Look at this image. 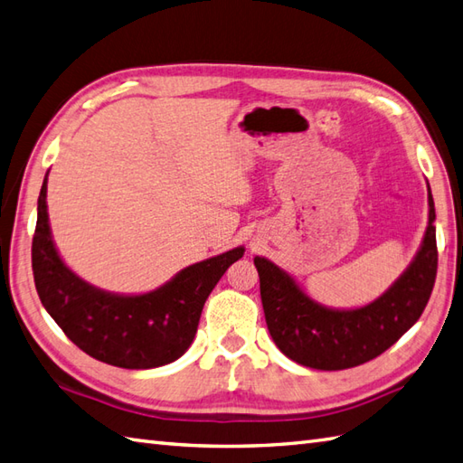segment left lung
I'll list each match as a JSON object with an SVG mask.
<instances>
[{"label":"left lung","mask_w":463,"mask_h":463,"mask_svg":"<svg viewBox=\"0 0 463 463\" xmlns=\"http://www.w3.org/2000/svg\"><path fill=\"white\" fill-rule=\"evenodd\" d=\"M428 185V227L420 249L394 284L371 304L337 309L309 298L280 266L254 258L268 331L286 357L317 371H341L379 357L411 329L432 294L438 250Z\"/></svg>","instance_id":"left-lung-1"}]
</instances>
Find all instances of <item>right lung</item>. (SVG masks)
<instances>
[{
  "mask_svg": "<svg viewBox=\"0 0 463 463\" xmlns=\"http://www.w3.org/2000/svg\"><path fill=\"white\" fill-rule=\"evenodd\" d=\"M244 246L191 264L146 294H114L84 282L62 262L49 227L47 175L31 246L35 288L49 316L74 345L122 369L174 363L195 339L203 306Z\"/></svg>",
  "mask_w": 463,
  "mask_h": 463,
  "instance_id": "right-lung-1",
  "label": "right lung"
}]
</instances>
